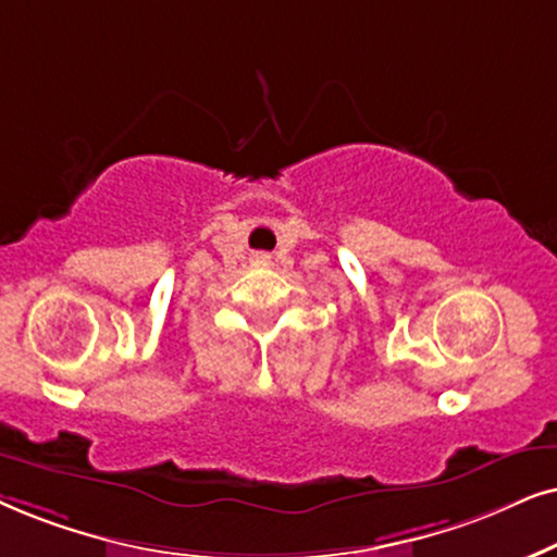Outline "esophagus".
I'll use <instances>...</instances> for the list:
<instances>
[{
	"label": "esophagus",
	"mask_w": 557,
	"mask_h": 557,
	"mask_svg": "<svg viewBox=\"0 0 557 557\" xmlns=\"http://www.w3.org/2000/svg\"><path fill=\"white\" fill-rule=\"evenodd\" d=\"M251 262L259 264V267H267V264H270V255H264V251H257V255L251 257Z\"/></svg>",
	"instance_id": "1"
}]
</instances>
